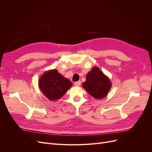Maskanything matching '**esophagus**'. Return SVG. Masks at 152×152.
<instances>
[{"label":"esophagus","instance_id":"1","mask_svg":"<svg viewBox=\"0 0 152 152\" xmlns=\"http://www.w3.org/2000/svg\"><path fill=\"white\" fill-rule=\"evenodd\" d=\"M80 81H77V82H75V83H74V85L75 86H80Z\"/></svg>","mask_w":152,"mask_h":152}]
</instances>
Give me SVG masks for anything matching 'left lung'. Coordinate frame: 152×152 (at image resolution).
I'll use <instances>...</instances> for the list:
<instances>
[{"mask_svg":"<svg viewBox=\"0 0 152 152\" xmlns=\"http://www.w3.org/2000/svg\"><path fill=\"white\" fill-rule=\"evenodd\" d=\"M84 89L97 99L104 98L112 87L109 78L98 67H94L87 73L86 80L82 84Z\"/></svg>","mask_w":152,"mask_h":152,"instance_id":"8db88e82","label":"left lung"}]
</instances>
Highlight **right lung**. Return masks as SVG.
I'll return each mask as SVG.
<instances>
[{
	"label": "right lung",
	"mask_w": 152,
	"mask_h": 152,
	"mask_svg": "<svg viewBox=\"0 0 152 152\" xmlns=\"http://www.w3.org/2000/svg\"><path fill=\"white\" fill-rule=\"evenodd\" d=\"M72 86V82L56 69L45 72L39 80V89L50 101L61 98Z\"/></svg>",
	"instance_id": "right-lung-1"
}]
</instances>
